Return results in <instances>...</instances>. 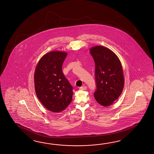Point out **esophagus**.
I'll return each mask as SVG.
<instances>
[{
	"label": "esophagus",
	"mask_w": 154,
	"mask_h": 154,
	"mask_svg": "<svg viewBox=\"0 0 154 154\" xmlns=\"http://www.w3.org/2000/svg\"><path fill=\"white\" fill-rule=\"evenodd\" d=\"M87 88V87L86 86H83V87H81L79 88V89H81V90H86Z\"/></svg>",
	"instance_id": "obj_1"
}]
</instances>
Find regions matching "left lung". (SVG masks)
<instances>
[{
  "instance_id": "1",
  "label": "left lung",
  "mask_w": 154,
  "mask_h": 154,
  "mask_svg": "<svg viewBox=\"0 0 154 154\" xmlns=\"http://www.w3.org/2000/svg\"><path fill=\"white\" fill-rule=\"evenodd\" d=\"M90 53L95 62L94 98L100 105L108 106L123 91L124 79L122 66L117 56L108 48L95 46L90 49Z\"/></svg>"
}]
</instances>
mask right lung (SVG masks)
Returning a JSON list of instances; mask_svg holds the SVG:
<instances>
[{
  "label": "right lung",
  "mask_w": 154,
  "mask_h": 154,
  "mask_svg": "<svg viewBox=\"0 0 154 154\" xmlns=\"http://www.w3.org/2000/svg\"><path fill=\"white\" fill-rule=\"evenodd\" d=\"M65 52L52 51L40 60L34 75L35 89L39 100L48 110L58 113L71 103L73 87L62 72Z\"/></svg>",
  "instance_id": "right-lung-1"
}]
</instances>
